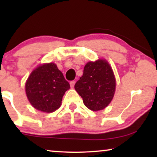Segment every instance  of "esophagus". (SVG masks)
Listing matches in <instances>:
<instances>
[{"instance_id": "esophagus-1", "label": "esophagus", "mask_w": 157, "mask_h": 157, "mask_svg": "<svg viewBox=\"0 0 157 157\" xmlns=\"http://www.w3.org/2000/svg\"><path fill=\"white\" fill-rule=\"evenodd\" d=\"M75 83H76V81H71V82H70L71 87V88H74V85H75Z\"/></svg>"}]
</instances>
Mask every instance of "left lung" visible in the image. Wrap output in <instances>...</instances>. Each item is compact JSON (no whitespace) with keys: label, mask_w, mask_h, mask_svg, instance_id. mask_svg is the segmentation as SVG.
Listing matches in <instances>:
<instances>
[{"label":"left lung","mask_w":157,"mask_h":157,"mask_svg":"<svg viewBox=\"0 0 157 157\" xmlns=\"http://www.w3.org/2000/svg\"><path fill=\"white\" fill-rule=\"evenodd\" d=\"M74 88L88 109L102 110L110 104L115 93L116 79L112 68L104 59L88 62Z\"/></svg>","instance_id":"left-lung-1"}]
</instances>
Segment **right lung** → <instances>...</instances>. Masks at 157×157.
<instances>
[{"mask_svg": "<svg viewBox=\"0 0 157 157\" xmlns=\"http://www.w3.org/2000/svg\"><path fill=\"white\" fill-rule=\"evenodd\" d=\"M25 86L31 104L46 113L59 109L64 94L70 89V84L53 63L38 66L30 74Z\"/></svg>", "mask_w": 157, "mask_h": 157, "instance_id": "obj_1", "label": "right lung"}]
</instances>
